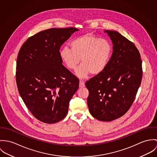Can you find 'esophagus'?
I'll use <instances>...</instances> for the list:
<instances>
[{"instance_id": "obj_1", "label": "esophagus", "mask_w": 157, "mask_h": 157, "mask_svg": "<svg viewBox=\"0 0 157 157\" xmlns=\"http://www.w3.org/2000/svg\"><path fill=\"white\" fill-rule=\"evenodd\" d=\"M84 86H85L84 82L82 80H80L79 81V87H83Z\"/></svg>"}]
</instances>
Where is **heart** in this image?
I'll use <instances>...</instances> for the list:
<instances>
[{
  "mask_svg": "<svg viewBox=\"0 0 157 157\" xmlns=\"http://www.w3.org/2000/svg\"><path fill=\"white\" fill-rule=\"evenodd\" d=\"M70 46L71 49L63 48L59 56L70 70L76 69L81 59L82 64L76 70L79 78L86 77L90 73L97 75L103 72L113 53L112 46L108 40L88 34L74 39Z\"/></svg>",
  "mask_w": 157,
  "mask_h": 157,
  "instance_id": "heart-1",
  "label": "heart"
}]
</instances>
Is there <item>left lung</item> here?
<instances>
[{"label": "left lung", "instance_id": "obj_1", "mask_svg": "<svg viewBox=\"0 0 157 157\" xmlns=\"http://www.w3.org/2000/svg\"><path fill=\"white\" fill-rule=\"evenodd\" d=\"M113 52L103 72L86 82L87 104L96 119L110 122L123 116L132 104L142 79V61L134 44L116 31L105 30Z\"/></svg>", "mask_w": 157, "mask_h": 157}]
</instances>
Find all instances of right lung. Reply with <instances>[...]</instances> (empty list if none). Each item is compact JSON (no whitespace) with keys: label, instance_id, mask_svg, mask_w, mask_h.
Listing matches in <instances>:
<instances>
[{"label":"right lung","instance_id":"add662e5","mask_svg":"<svg viewBox=\"0 0 157 157\" xmlns=\"http://www.w3.org/2000/svg\"><path fill=\"white\" fill-rule=\"evenodd\" d=\"M75 28H52L29 37L18 52L16 82L24 103L36 119L46 123L63 120L79 79L63 64L62 44Z\"/></svg>","mask_w":157,"mask_h":157}]
</instances>
